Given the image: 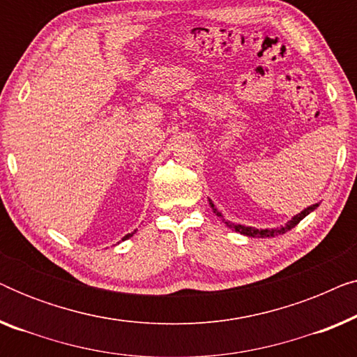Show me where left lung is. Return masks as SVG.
<instances>
[{
	"mask_svg": "<svg viewBox=\"0 0 357 357\" xmlns=\"http://www.w3.org/2000/svg\"><path fill=\"white\" fill-rule=\"evenodd\" d=\"M209 204H211V208H213V211L216 213V216H221V213L218 211L216 208H214V204L209 202ZM319 206V204H314V206H310V208H307V209H304V211H302L301 214H297V216H294L291 219L289 222L286 224L284 227H278V229H253V227H247V226H241V224H234V222H229V221H226V219H222L224 221V224H226V226L229 227V229H232V231H236V232H241V234H243V236H248V237H275V236H280V234H284V232H287V231H291L292 227H296L297 224H299L302 219H304L307 214H309L310 211H314V209ZM222 218V216H221Z\"/></svg>",
	"mask_w": 357,
	"mask_h": 357,
	"instance_id": "8db88e82",
	"label": "left lung"
}]
</instances>
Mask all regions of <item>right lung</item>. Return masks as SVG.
<instances>
[{"mask_svg": "<svg viewBox=\"0 0 357 357\" xmlns=\"http://www.w3.org/2000/svg\"><path fill=\"white\" fill-rule=\"evenodd\" d=\"M131 236H133V234H128V236H126V237H123V241H125V238H128V237H131Z\"/></svg>", "mask_w": 357, "mask_h": 357, "instance_id": "right-lung-1", "label": "right lung"}]
</instances>
